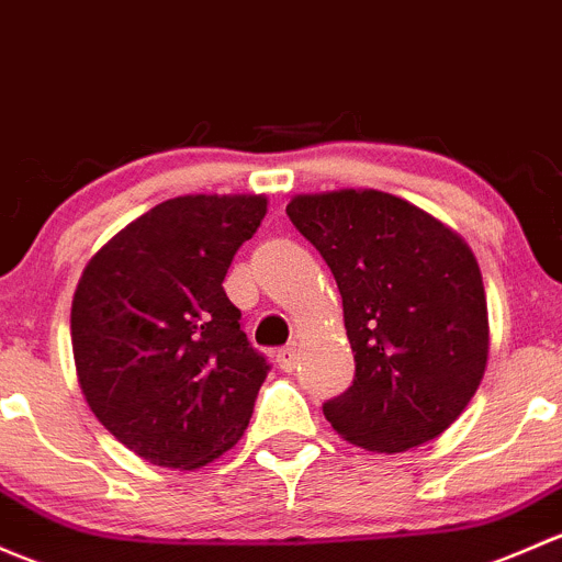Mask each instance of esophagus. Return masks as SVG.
<instances>
[{"instance_id": "esophagus-1", "label": "esophagus", "mask_w": 562, "mask_h": 562, "mask_svg": "<svg viewBox=\"0 0 562 562\" xmlns=\"http://www.w3.org/2000/svg\"><path fill=\"white\" fill-rule=\"evenodd\" d=\"M299 363V352L296 347H282L280 352H277V366H280L282 371H293Z\"/></svg>"}]
</instances>
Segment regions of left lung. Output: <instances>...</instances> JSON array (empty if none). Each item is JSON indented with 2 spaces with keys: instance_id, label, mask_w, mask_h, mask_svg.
Here are the masks:
<instances>
[{
  "instance_id": "left-lung-1",
  "label": "left lung",
  "mask_w": 562,
  "mask_h": 562,
  "mask_svg": "<svg viewBox=\"0 0 562 562\" xmlns=\"http://www.w3.org/2000/svg\"><path fill=\"white\" fill-rule=\"evenodd\" d=\"M288 217L328 263L356 380L323 404L347 441L404 452L445 434L474 398L490 350L474 252L420 206L382 191L291 199Z\"/></svg>"
}]
</instances>
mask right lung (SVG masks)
I'll use <instances>...</instances> for the list:
<instances>
[{
	"label": "right lung",
	"instance_id": "obj_1",
	"mask_svg": "<svg viewBox=\"0 0 562 562\" xmlns=\"http://www.w3.org/2000/svg\"><path fill=\"white\" fill-rule=\"evenodd\" d=\"M263 196H177L117 232L72 299L78 382L97 420L164 469L232 450L269 363L223 280L258 232Z\"/></svg>",
	"mask_w": 562,
	"mask_h": 562
}]
</instances>
